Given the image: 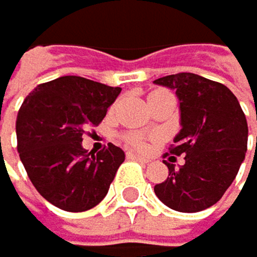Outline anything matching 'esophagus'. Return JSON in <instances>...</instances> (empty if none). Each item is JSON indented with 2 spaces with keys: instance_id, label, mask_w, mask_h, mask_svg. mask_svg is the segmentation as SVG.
<instances>
[{
  "instance_id": "1",
  "label": "esophagus",
  "mask_w": 257,
  "mask_h": 257,
  "mask_svg": "<svg viewBox=\"0 0 257 257\" xmlns=\"http://www.w3.org/2000/svg\"><path fill=\"white\" fill-rule=\"evenodd\" d=\"M127 158L128 159H132V161H138V162H150V159H146V158H143V156H138V154H134V153H127Z\"/></svg>"
}]
</instances>
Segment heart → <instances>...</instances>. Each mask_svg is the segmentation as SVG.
Listing matches in <instances>:
<instances>
[{
    "label": "heart",
    "instance_id": "b5f03b06",
    "mask_svg": "<svg viewBox=\"0 0 257 257\" xmlns=\"http://www.w3.org/2000/svg\"><path fill=\"white\" fill-rule=\"evenodd\" d=\"M161 93H166V91H162V90L153 91V93H150L148 99H150V98H153V96L161 95ZM123 140H125V143H127V145H130L132 148L140 150V151H143V150L148 148V143H150V138H146V137H145V135H142V134H135V132H130V134H127L125 137H123Z\"/></svg>",
    "mask_w": 257,
    "mask_h": 257
}]
</instances>
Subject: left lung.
<instances>
[{"label": "left lung", "instance_id": "left-lung-1", "mask_svg": "<svg viewBox=\"0 0 257 257\" xmlns=\"http://www.w3.org/2000/svg\"><path fill=\"white\" fill-rule=\"evenodd\" d=\"M154 83L175 90L182 123L180 134L164 154L169 156V162L164 161L169 177L154 187V193L174 211L207 209L224 196L244 159L248 148L244 112L225 85L201 75L180 72L161 77ZM180 154L185 164L175 169L172 162Z\"/></svg>", "mask_w": 257, "mask_h": 257}]
</instances>
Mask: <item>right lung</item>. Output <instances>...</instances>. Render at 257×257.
Listing matches in <instances>:
<instances>
[{"label":"right lung","instance_id":"right-lung-1","mask_svg":"<svg viewBox=\"0 0 257 257\" xmlns=\"http://www.w3.org/2000/svg\"><path fill=\"white\" fill-rule=\"evenodd\" d=\"M120 90L66 75L40 83L19 109V156L38 193L62 211L83 212L103 201L125 159L112 143L96 154L82 148L85 130L99 125Z\"/></svg>","mask_w":257,"mask_h":257}]
</instances>
